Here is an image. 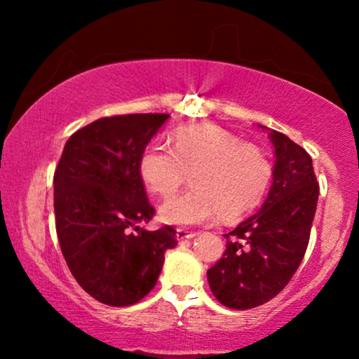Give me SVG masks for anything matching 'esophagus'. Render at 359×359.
Returning a JSON list of instances; mask_svg holds the SVG:
<instances>
[{
  "instance_id": "1",
  "label": "esophagus",
  "mask_w": 359,
  "mask_h": 359,
  "mask_svg": "<svg viewBox=\"0 0 359 359\" xmlns=\"http://www.w3.org/2000/svg\"><path fill=\"white\" fill-rule=\"evenodd\" d=\"M194 232H189V230L186 229H176V238L180 240V242H183V240H188V238H193L194 237Z\"/></svg>"
}]
</instances>
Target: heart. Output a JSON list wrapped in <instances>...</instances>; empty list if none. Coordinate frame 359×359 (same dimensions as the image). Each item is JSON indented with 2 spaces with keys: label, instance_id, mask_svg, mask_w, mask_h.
Wrapping results in <instances>:
<instances>
[{
  "label": "heart",
  "instance_id": "b5f03b06",
  "mask_svg": "<svg viewBox=\"0 0 359 359\" xmlns=\"http://www.w3.org/2000/svg\"><path fill=\"white\" fill-rule=\"evenodd\" d=\"M139 173L145 188L163 199L171 198L191 173L193 188L166 201L160 217L175 225H196L217 215L238 219L257 208L273 166L258 145L242 142L222 127L201 124L178 127L171 134V149L147 145Z\"/></svg>",
  "mask_w": 359,
  "mask_h": 359
}]
</instances>
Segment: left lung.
<instances>
[{"label": "left lung", "mask_w": 359, "mask_h": 359, "mask_svg": "<svg viewBox=\"0 0 359 359\" xmlns=\"http://www.w3.org/2000/svg\"><path fill=\"white\" fill-rule=\"evenodd\" d=\"M269 135L276 163L268 198L257 214L225 233L222 258L208 269L214 297L237 311L262 306L287 286L306 255L317 209L311 155L281 132Z\"/></svg>", "instance_id": "obj_1"}]
</instances>
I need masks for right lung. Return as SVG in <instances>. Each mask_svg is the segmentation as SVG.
Listing matches in <instances>:
<instances>
[{
  "label": "right lung",
  "instance_id": "add662e5",
  "mask_svg": "<svg viewBox=\"0 0 359 359\" xmlns=\"http://www.w3.org/2000/svg\"><path fill=\"white\" fill-rule=\"evenodd\" d=\"M168 114L101 117L67 140L53 173L55 229L76 283L106 306L142 301L161 273L165 252L178 245L171 225L149 232L139 160Z\"/></svg>",
  "mask_w": 359,
  "mask_h": 359
}]
</instances>
